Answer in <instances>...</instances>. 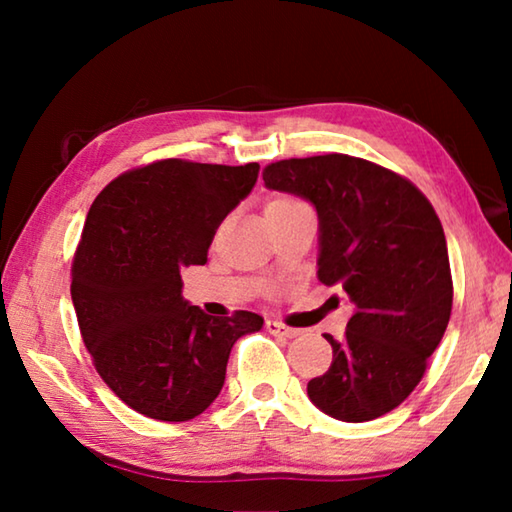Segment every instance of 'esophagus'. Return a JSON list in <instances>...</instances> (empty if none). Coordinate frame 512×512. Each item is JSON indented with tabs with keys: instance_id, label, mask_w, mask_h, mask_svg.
<instances>
[{
	"instance_id": "1",
	"label": "esophagus",
	"mask_w": 512,
	"mask_h": 512,
	"mask_svg": "<svg viewBox=\"0 0 512 512\" xmlns=\"http://www.w3.org/2000/svg\"><path fill=\"white\" fill-rule=\"evenodd\" d=\"M266 329L275 336H284V339H293V336H298V329L287 327L284 323H277V320H266Z\"/></svg>"
}]
</instances>
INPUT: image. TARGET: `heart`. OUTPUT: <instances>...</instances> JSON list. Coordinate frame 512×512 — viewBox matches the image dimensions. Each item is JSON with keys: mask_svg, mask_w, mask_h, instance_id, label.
I'll return each instance as SVG.
<instances>
[{"mask_svg": "<svg viewBox=\"0 0 512 512\" xmlns=\"http://www.w3.org/2000/svg\"><path fill=\"white\" fill-rule=\"evenodd\" d=\"M293 198H277V201H273V203H291Z\"/></svg>", "mask_w": 512, "mask_h": 512, "instance_id": "heart-1", "label": "heart"}]
</instances>
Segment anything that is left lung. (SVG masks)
Returning <instances> with one entry per match:
<instances>
[{
	"instance_id": "obj_1",
	"label": "left lung",
	"mask_w": 512,
	"mask_h": 512,
	"mask_svg": "<svg viewBox=\"0 0 512 512\" xmlns=\"http://www.w3.org/2000/svg\"><path fill=\"white\" fill-rule=\"evenodd\" d=\"M266 187L307 198L320 219L316 277L354 305L332 366L309 400L343 422L393 411L427 370L452 316L454 284L443 225L409 178L345 153L271 162Z\"/></svg>"
}]
</instances>
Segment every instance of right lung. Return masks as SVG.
Instances as JSON below:
<instances>
[{
	"label": "right lung",
	"mask_w": 512,
	"mask_h": 512,
	"mask_svg": "<svg viewBox=\"0 0 512 512\" xmlns=\"http://www.w3.org/2000/svg\"><path fill=\"white\" fill-rule=\"evenodd\" d=\"M257 173V162L167 158L121 173L94 198L72 262V302L101 379L146 418L201 415L221 393L232 345L264 325L253 311L207 316L180 296V271L207 262Z\"/></svg>",
	"instance_id": "right-lung-1"
}]
</instances>
